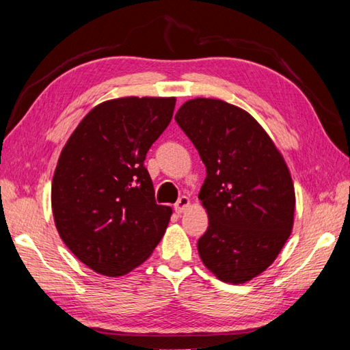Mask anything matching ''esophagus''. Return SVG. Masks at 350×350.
Here are the masks:
<instances>
[{
    "label": "esophagus",
    "mask_w": 350,
    "mask_h": 350,
    "mask_svg": "<svg viewBox=\"0 0 350 350\" xmlns=\"http://www.w3.org/2000/svg\"><path fill=\"white\" fill-rule=\"evenodd\" d=\"M189 207V198L188 197H180L179 200H177V203L174 204V211L177 213H183L185 211H187Z\"/></svg>",
    "instance_id": "34e87169"
}]
</instances>
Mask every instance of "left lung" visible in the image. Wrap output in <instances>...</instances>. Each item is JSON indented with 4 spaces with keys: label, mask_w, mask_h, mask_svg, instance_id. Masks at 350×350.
<instances>
[{
    "label": "left lung",
    "mask_w": 350,
    "mask_h": 350,
    "mask_svg": "<svg viewBox=\"0 0 350 350\" xmlns=\"http://www.w3.org/2000/svg\"><path fill=\"white\" fill-rule=\"evenodd\" d=\"M176 122L206 165L198 198L209 227L197 243L200 258L218 280L243 284L273 263L292 233L286 161L254 117L221 99L185 102Z\"/></svg>",
    "instance_id": "8db88e82"
}]
</instances>
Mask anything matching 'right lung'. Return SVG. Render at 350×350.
<instances>
[{
	"label": "right lung",
	"mask_w": 350,
	"mask_h": 350,
	"mask_svg": "<svg viewBox=\"0 0 350 350\" xmlns=\"http://www.w3.org/2000/svg\"><path fill=\"white\" fill-rule=\"evenodd\" d=\"M176 98L99 103L63 147L52 179L55 227L94 272L120 277L150 257L173 211L156 204L144 159L173 117Z\"/></svg>",
	"instance_id": "add662e5"
}]
</instances>
